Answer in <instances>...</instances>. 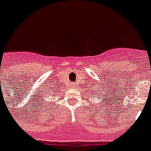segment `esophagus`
<instances>
[{
    "label": "esophagus",
    "instance_id": "obj_1",
    "mask_svg": "<svg viewBox=\"0 0 151 151\" xmlns=\"http://www.w3.org/2000/svg\"><path fill=\"white\" fill-rule=\"evenodd\" d=\"M71 85H72V86H75V84H71Z\"/></svg>",
    "mask_w": 151,
    "mask_h": 151
}]
</instances>
